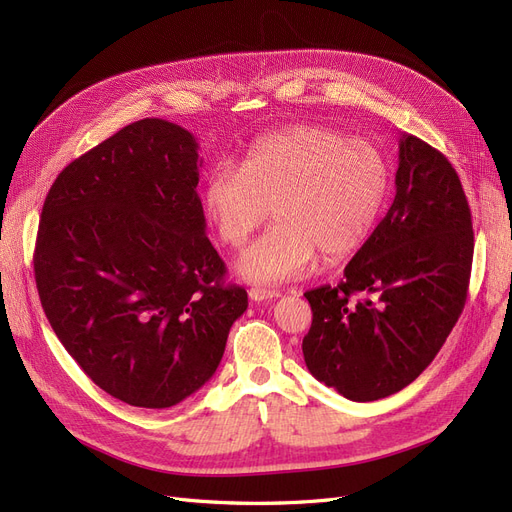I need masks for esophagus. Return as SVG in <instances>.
Returning <instances> with one entry per match:
<instances>
[{"mask_svg": "<svg viewBox=\"0 0 512 512\" xmlns=\"http://www.w3.org/2000/svg\"><path fill=\"white\" fill-rule=\"evenodd\" d=\"M280 297V290H269V288H250V299L252 301H269Z\"/></svg>", "mask_w": 512, "mask_h": 512, "instance_id": "esophagus-1", "label": "esophagus"}]
</instances>
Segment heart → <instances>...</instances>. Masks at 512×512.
Returning a JSON list of instances; mask_svg holds the SVG:
<instances>
[{"label": "heart", "instance_id": "b5f03b06", "mask_svg": "<svg viewBox=\"0 0 512 512\" xmlns=\"http://www.w3.org/2000/svg\"><path fill=\"white\" fill-rule=\"evenodd\" d=\"M391 181L380 147L309 123L256 138L241 168L215 164L200 198L232 250L243 247L273 209L277 226L247 247L237 271L256 284H277L303 275L316 252L339 260L359 250L380 220Z\"/></svg>", "mask_w": 512, "mask_h": 512}]
</instances>
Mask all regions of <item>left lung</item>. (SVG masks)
<instances>
[{
	"label": "left lung",
	"mask_w": 512,
	"mask_h": 512,
	"mask_svg": "<svg viewBox=\"0 0 512 512\" xmlns=\"http://www.w3.org/2000/svg\"><path fill=\"white\" fill-rule=\"evenodd\" d=\"M395 200L337 286L305 292L312 376L352 401L404 389L436 359L468 297L474 232L453 164L399 138Z\"/></svg>",
	"instance_id": "obj_1"
}]
</instances>
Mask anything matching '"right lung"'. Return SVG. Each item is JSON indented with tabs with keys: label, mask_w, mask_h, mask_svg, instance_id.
Segmentation results:
<instances>
[{
	"label": "right lung",
	"mask_w": 512,
	"mask_h": 512,
	"mask_svg": "<svg viewBox=\"0 0 512 512\" xmlns=\"http://www.w3.org/2000/svg\"><path fill=\"white\" fill-rule=\"evenodd\" d=\"M196 138L147 117L57 175L34 273L59 342L102 391L170 408L218 369L247 292L205 235Z\"/></svg>",
	"instance_id": "1"
}]
</instances>
